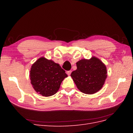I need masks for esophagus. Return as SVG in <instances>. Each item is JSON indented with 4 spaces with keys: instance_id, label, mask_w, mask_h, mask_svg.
<instances>
[{
    "instance_id": "obj_1",
    "label": "esophagus",
    "mask_w": 133,
    "mask_h": 133,
    "mask_svg": "<svg viewBox=\"0 0 133 133\" xmlns=\"http://www.w3.org/2000/svg\"><path fill=\"white\" fill-rule=\"evenodd\" d=\"M71 72H72L71 70H69V71H68L66 72V74H67L68 75H70L71 74Z\"/></svg>"
}]
</instances>
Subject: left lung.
<instances>
[{"instance_id":"8db88e82","label":"left lung","mask_w":133,"mask_h":133,"mask_svg":"<svg viewBox=\"0 0 133 133\" xmlns=\"http://www.w3.org/2000/svg\"><path fill=\"white\" fill-rule=\"evenodd\" d=\"M76 64L77 69L70 76L78 89L87 94H94L101 89L107 77L105 64L94 57L82 59Z\"/></svg>"}]
</instances>
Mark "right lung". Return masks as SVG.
Returning <instances> with one entry per match:
<instances>
[{
	"mask_svg": "<svg viewBox=\"0 0 133 133\" xmlns=\"http://www.w3.org/2000/svg\"><path fill=\"white\" fill-rule=\"evenodd\" d=\"M65 71L59 64L44 57L38 59L31 67V84L38 94L50 96L57 92L64 79L67 77Z\"/></svg>",
	"mask_w": 133,
	"mask_h": 133,
	"instance_id": "right-lung-1",
	"label": "right lung"
}]
</instances>
